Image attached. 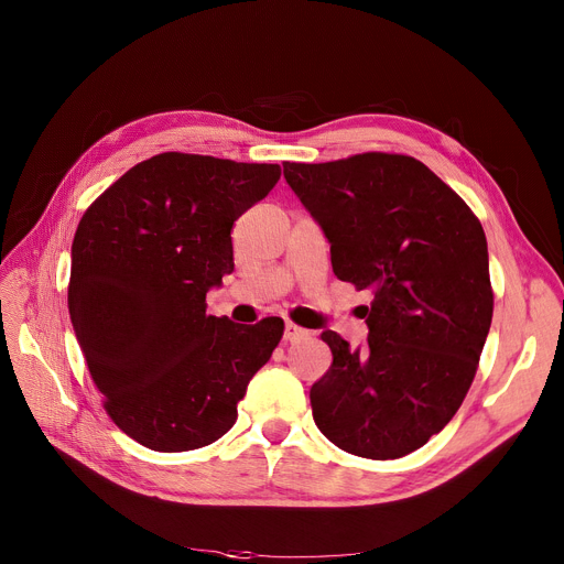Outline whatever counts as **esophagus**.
<instances>
[{"label": "esophagus", "mask_w": 564, "mask_h": 564, "mask_svg": "<svg viewBox=\"0 0 564 564\" xmlns=\"http://www.w3.org/2000/svg\"><path fill=\"white\" fill-rule=\"evenodd\" d=\"M306 336H308L306 329L297 327V324H292V322H285V329H283V340L285 343H297V340H304Z\"/></svg>", "instance_id": "1"}]
</instances>
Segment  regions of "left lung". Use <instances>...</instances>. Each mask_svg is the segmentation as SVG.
<instances>
[{
    "mask_svg": "<svg viewBox=\"0 0 564 564\" xmlns=\"http://www.w3.org/2000/svg\"><path fill=\"white\" fill-rule=\"evenodd\" d=\"M283 175L329 240L334 274L372 292L364 347L322 332L334 364L311 387L315 425L345 453L404 457L451 423L476 377L494 313L485 230L406 155L283 162Z\"/></svg>",
    "mask_w": 564,
    "mask_h": 564,
    "instance_id": "1",
    "label": "left lung"
}]
</instances>
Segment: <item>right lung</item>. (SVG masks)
<instances>
[{"label":"right lung","instance_id":"obj_1","mask_svg":"<svg viewBox=\"0 0 564 564\" xmlns=\"http://www.w3.org/2000/svg\"><path fill=\"white\" fill-rule=\"evenodd\" d=\"M279 164L162 153L132 166L84 213L70 322L111 421L141 446H210L283 336L281 317L235 324L205 294L232 272L237 217L274 189Z\"/></svg>","mask_w":564,"mask_h":564}]
</instances>
